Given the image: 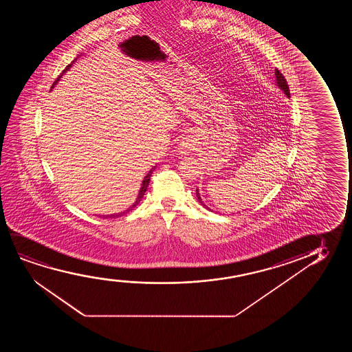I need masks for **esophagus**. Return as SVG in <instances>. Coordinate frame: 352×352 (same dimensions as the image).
Masks as SVG:
<instances>
[{"instance_id": "obj_1", "label": "esophagus", "mask_w": 352, "mask_h": 352, "mask_svg": "<svg viewBox=\"0 0 352 352\" xmlns=\"http://www.w3.org/2000/svg\"><path fill=\"white\" fill-rule=\"evenodd\" d=\"M196 140L193 138L192 135H186L180 140L179 143L178 150L180 154L188 155L192 150L196 148Z\"/></svg>"}]
</instances>
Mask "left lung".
Segmentation results:
<instances>
[{"mask_svg":"<svg viewBox=\"0 0 352 352\" xmlns=\"http://www.w3.org/2000/svg\"><path fill=\"white\" fill-rule=\"evenodd\" d=\"M275 82H276V87H279L280 90L281 91H284L285 95L286 96H289V85H287V82H286V79H285L284 76H283V73H280L279 69H275ZM196 195H197L198 202L201 203L202 206H204V208H207L209 210H212L210 208L207 207L204 202L202 201V198H201V195H199V191L196 190Z\"/></svg>","mask_w":352,"mask_h":352,"instance_id":"left-lung-1","label":"left lung"}]
</instances>
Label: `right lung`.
Wrapping results in <instances>:
<instances>
[{
    "label": "right lung",
    "mask_w": 352,
    "mask_h": 352,
    "mask_svg": "<svg viewBox=\"0 0 352 352\" xmlns=\"http://www.w3.org/2000/svg\"><path fill=\"white\" fill-rule=\"evenodd\" d=\"M74 61H77V58H76ZM74 61H73L72 63H69L67 67L63 69V73H61V74L58 76V79H56V80L54 82L53 87H52V89H53V87H55L56 84H58V80H60V78L63 77V74L67 72L69 68L72 67V65L73 63H74ZM155 168H156V166H154L153 168L150 169L149 173L145 175L144 179H143V182H142V186H140V192H138V197L135 198V202L133 203V204H132V206H131L130 208H127V209H126V210H124V212H118V214H111V215H103V217H103V219H104V217H122V215H125V214H127V212H130L131 210H132V209H133V208H135V206H137V204H138V203H140V201H142V198H143V196H144L145 191L148 190V186H149L150 177H151V174H153V172H154Z\"/></svg>",
    "instance_id": "add662e5"
}]
</instances>
